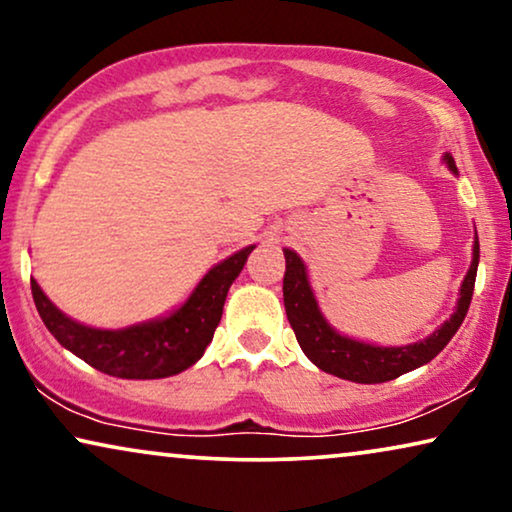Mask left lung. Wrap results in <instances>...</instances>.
I'll return each mask as SVG.
<instances>
[{"instance_id":"obj_1","label":"left lung","mask_w":512,"mask_h":512,"mask_svg":"<svg viewBox=\"0 0 512 512\" xmlns=\"http://www.w3.org/2000/svg\"><path fill=\"white\" fill-rule=\"evenodd\" d=\"M447 165L452 172H457L452 156H445ZM286 272H284V307L289 324L296 333L298 345L303 347L314 366H319L324 373H331L342 380L359 382V384H377L396 380L398 375L415 370L424 363H429L433 356L443 352V347L452 340V335L459 331L461 321H464L468 305L473 298L475 275H478L480 261V244L475 237L473 247V263L471 270L461 284V298L457 312L452 314L450 321H445L431 338L415 345L405 347H375L366 342L345 338V335L335 333L326 319L321 317L317 300L312 296L310 284H307L305 265L291 249H284Z\"/></svg>"}]
</instances>
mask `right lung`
I'll list each match as a JSON object with an SVG mask.
<instances>
[{"instance_id": "1", "label": "right lung", "mask_w": 512, "mask_h": 512, "mask_svg": "<svg viewBox=\"0 0 512 512\" xmlns=\"http://www.w3.org/2000/svg\"><path fill=\"white\" fill-rule=\"evenodd\" d=\"M254 247L214 265L177 312L125 331H100L76 324L44 296L32 279V298L48 331L69 352L111 377L158 380L191 368L205 354L219 326L230 284L240 275Z\"/></svg>"}]
</instances>
